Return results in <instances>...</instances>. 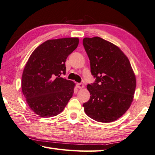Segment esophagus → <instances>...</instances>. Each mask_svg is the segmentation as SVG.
<instances>
[{"label": "esophagus", "instance_id": "esophagus-1", "mask_svg": "<svg viewBox=\"0 0 155 155\" xmlns=\"http://www.w3.org/2000/svg\"><path fill=\"white\" fill-rule=\"evenodd\" d=\"M77 86L78 89H83V88H84V87H85L83 83H77Z\"/></svg>", "mask_w": 155, "mask_h": 155}]
</instances>
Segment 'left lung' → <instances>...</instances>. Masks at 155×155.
<instances>
[{"label":"left lung","mask_w":155,"mask_h":155,"mask_svg":"<svg viewBox=\"0 0 155 155\" xmlns=\"http://www.w3.org/2000/svg\"><path fill=\"white\" fill-rule=\"evenodd\" d=\"M83 43L91 74L96 78L87 86L90 99L83 104L84 110L96 121H114L134 100L136 78L130 61L119 47L98 36L84 38Z\"/></svg>","instance_id":"1"}]
</instances>
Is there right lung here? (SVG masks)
Wrapping results in <instances>:
<instances>
[{"instance_id": "1", "label": "right lung", "mask_w": 155, "mask_h": 155, "mask_svg": "<svg viewBox=\"0 0 155 155\" xmlns=\"http://www.w3.org/2000/svg\"><path fill=\"white\" fill-rule=\"evenodd\" d=\"M77 37L51 39L34 50L24 67L21 90L30 108L41 117L61 113L74 93L75 83L61 77L66 58L78 47Z\"/></svg>"}]
</instances>
